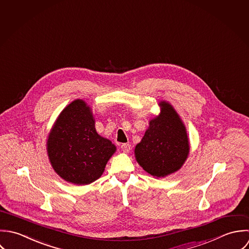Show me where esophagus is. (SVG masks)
Returning <instances> with one entry per match:
<instances>
[{"mask_svg": "<svg viewBox=\"0 0 249 249\" xmlns=\"http://www.w3.org/2000/svg\"><path fill=\"white\" fill-rule=\"evenodd\" d=\"M121 150L124 152V153H129L131 151V144L130 143H123L121 145Z\"/></svg>", "mask_w": 249, "mask_h": 249, "instance_id": "obj_1", "label": "esophagus"}]
</instances>
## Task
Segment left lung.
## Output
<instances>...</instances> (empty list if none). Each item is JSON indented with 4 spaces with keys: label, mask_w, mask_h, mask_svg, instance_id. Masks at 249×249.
<instances>
[{
    "label": "left lung",
    "mask_w": 249,
    "mask_h": 249,
    "mask_svg": "<svg viewBox=\"0 0 249 249\" xmlns=\"http://www.w3.org/2000/svg\"><path fill=\"white\" fill-rule=\"evenodd\" d=\"M160 112L149 121V127L140 143L135 157L150 175L163 178L178 171L190 154V142L184 122L173 106L159 103Z\"/></svg>",
    "instance_id": "1"
}]
</instances>
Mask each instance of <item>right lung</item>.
I'll use <instances>...</instances> for the list:
<instances>
[{
    "instance_id": "right-lung-1",
    "label": "right lung",
    "mask_w": 249,
    "mask_h": 249,
    "mask_svg": "<svg viewBox=\"0 0 249 249\" xmlns=\"http://www.w3.org/2000/svg\"><path fill=\"white\" fill-rule=\"evenodd\" d=\"M46 147L53 169L74 185L96 181L116 151L109 140L96 132L91 107L82 99L74 100L59 113Z\"/></svg>"
}]
</instances>
